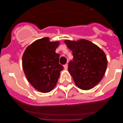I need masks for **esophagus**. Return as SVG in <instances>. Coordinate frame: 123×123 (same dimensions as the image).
<instances>
[{"label":"esophagus","instance_id":"obj_1","mask_svg":"<svg viewBox=\"0 0 123 123\" xmlns=\"http://www.w3.org/2000/svg\"><path fill=\"white\" fill-rule=\"evenodd\" d=\"M64 68L65 69H68V64H65V65H64Z\"/></svg>","mask_w":123,"mask_h":123}]
</instances>
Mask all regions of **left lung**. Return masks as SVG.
Segmentation results:
<instances>
[{"instance_id": "obj_1", "label": "left lung", "mask_w": 123, "mask_h": 123, "mask_svg": "<svg viewBox=\"0 0 123 123\" xmlns=\"http://www.w3.org/2000/svg\"><path fill=\"white\" fill-rule=\"evenodd\" d=\"M72 50L73 60L68 71L75 85L82 90H90L101 81L107 67V58L99 47L86 39L65 40Z\"/></svg>"}]
</instances>
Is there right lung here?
<instances>
[{"label": "right lung", "instance_id": "add662e5", "mask_svg": "<svg viewBox=\"0 0 123 123\" xmlns=\"http://www.w3.org/2000/svg\"><path fill=\"white\" fill-rule=\"evenodd\" d=\"M60 42H51L49 37L34 41L24 52L22 65L26 78L33 87L42 93H48L56 86L60 72L59 55L55 52Z\"/></svg>", "mask_w": 123, "mask_h": 123}]
</instances>
